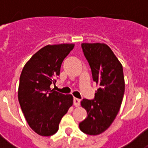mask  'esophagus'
<instances>
[{
    "instance_id": "1",
    "label": "esophagus",
    "mask_w": 148,
    "mask_h": 148,
    "mask_svg": "<svg viewBox=\"0 0 148 148\" xmlns=\"http://www.w3.org/2000/svg\"><path fill=\"white\" fill-rule=\"evenodd\" d=\"M81 101L80 99H77V98H74V106L76 107H78L80 106Z\"/></svg>"
}]
</instances>
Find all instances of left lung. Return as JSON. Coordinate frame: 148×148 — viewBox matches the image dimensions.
<instances>
[{"label":"left lung","instance_id":"1","mask_svg":"<svg viewBox=\"0 0 148 148\" xmlns=\"http://www.w3.org/2000/svg\"><path fill=\"white\" fill-rule=\"evenodd\" d=\"M82 48L99 88L94 99L81 101L87 117L79 127L84 133L96 136L109 128L120 110L124 94L123 66L105 43H82Z\"/></svg>","mask_w":148,"mask_h":148}]
</instances>
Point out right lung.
<instances>
[{"mask_svg":"<svg viewBox=\"0 0 148 148\" xmlns=\"http://www.w3.org/2000/svg\"><path fill=\"white\" fill-rule=\"evenodd\" d=\"M74 44L47 45L32 55L20 77L18 100L27 124L42 136L57 132L62 117L73 105V97L51 89L60 74L62 61Z\"/></svg>","mask_w":148,"mask_h":148,"instance_id":"1","label":"right lung"}]
</instances>
